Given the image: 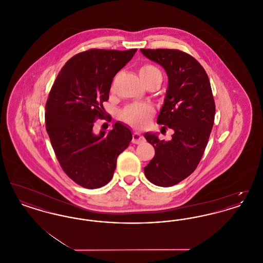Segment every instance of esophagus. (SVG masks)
I'll list each match as a JSON object with an SVG mask.
<instances>
[{
  "mask_svg": "<svg viewBox=\"0 0 263 263\" xmlns=\"http://www.w3.org/2000/svg\"><path fill=\"white\" fill-rule=\"evenodd\" d=\"M145 141V138L143 137L140 133L138 132H134L133 133V136H132V142L134 144H140V143H143Z\"/></svg>",
  "mask_w": 263,
  "mask_h": 263,
  "instance_id": "esophagus-1",
  "label": "esophagus"
}]
</instances>
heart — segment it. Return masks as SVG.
Returning <instances> with one entry per match:
<instances>
[{"label": "heart", "instance_id": "b5f03b06", "mask_svg": "<svg viewBox=\"0 0 263 263\" xmlns=\"http://www.w3.org/2000/svg\"><path fill=\"white\" fill-rule=\"evenodd\" d=\"M139 75L144 84L154 81L162 82V73L159 68L152 64H145L139 70ZM153 112V107L147 103H132L120 112V117L134 127H143Z\"/></svg>", "mask_w": 263, "mask_h": 263}]
</instances>
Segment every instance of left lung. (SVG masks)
Segmentation results:
<instances>
[{
	"mask_svg": "<svg viewBox=\"0 0 263 263\" xmlns=\"http://www.w3.org/2000/svg\"><path fill=\"white\" fill-rule=\"evenodd\" d=\"M167 75V88L157 122L174 130L172 139L156 133L144 137L155 148V157L145 167L152 183L168 187L191 175L200 162L212 131L215 102L211 85L198 61L182 51L141 49ZM163 126V128H165Z\"/></svg>",
	"mask_w": 263,
	"mask_h": 263,
	"instance_id": "left-lung-1",
	"label": "left lung"
}]
</instances>
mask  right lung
<instances>
[{"mask_svg":"<svg viewBox=\"0 0 263 263\" xmlns=\"http://www.w3.org/2000/svg\"><path fill=\"white\" fill-rule=\"evenodd\" d=\"M137 49H90L64 65L46 102L45 122L52 148L63 171L83 187L100 188L110 181L117 157L132 140L119 121L109 132L93 133L97 118L106 116L113 78Z\"/></svg>","mask_w":263,"mask_h":263,"instance_id":"add662e5","label":"right lung"}]
</instances>
